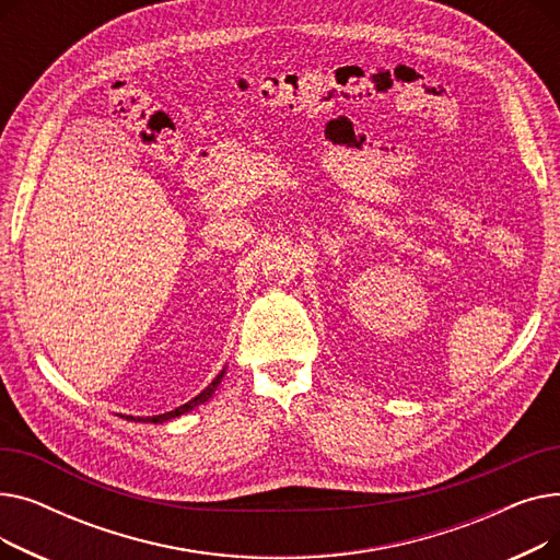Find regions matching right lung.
Instances as JSON below:
<instances>
[{
  "instance_id": "1",
  "label": "right lung",
  "mask_w": 560,
  "mask_h": 560,
  "mask_svg": "<svg viewBox=\"0 0 560 560\" xmlns=\"http://www.w3.org/2000/svg\"><path fill=\"white\" fill-rule=\"evenodd\" d=\"M222 376H224V370H222V372L211 381V386H209V388H203L195 399H190L188 404H184V406H179V408L167 410V413H163V416H152V418H131V416H129L127 420H133V422H154V424H159V422H167V420H172V418H179V416L188 413V410H192L195 406H199V404H203V401H209V399L213 397V393L218 390Z\"/></svg>"
}]
</instances>
